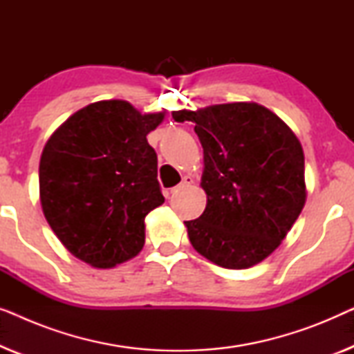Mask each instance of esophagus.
Listing matches in <instances>:
<instances>
[{
	"label": "esophagus",
	"instance_id": "esophagus-1",
	"mask_svg": "<svg viewBox=\"0 0 354 354\" xmlns=\"http://www.w3.org/2000/svg\"><path fill=\"white\" fill-rule=\"evenodd\" d=\"M192 183H193V178H192L190 176H187V177H183V178H182V182H180V183H178V185H177V187H174L171 192H172V193H174V192H180V190H183V188L190 187V185H192Z\"/></svg>",
	"mask_w": 354,
	"mask_h": 354
}]
</instances>
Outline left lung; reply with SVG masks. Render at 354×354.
Masks as SVG:
<instances>
[{
  "label": "left lung",
  "mask_w": 354,
  "mask_h": 354,
  "mask_svg": "<svg viewBox=\"0 0 354 354\" xmlns=\"http://www.w3.org/2000/svg\"><path fill=\"white\" fill-rule=\"evenodd\" d=\"M192 120L203 147L206 209L185 221L198 253L225 269H248L268 258L306 203L304 154L297 135L258 103L176 111Z\"/></svg>",
  "instance_id": "left-lung-1"
}]
</instances>
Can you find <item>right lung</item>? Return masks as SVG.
Returning a JSON list of instances; mask_svg holds the SVG:
<instances>
[{
	"label": "right lung",
	"mask_w": 354,
	"mask_h": 354,
	"mask_svg": "<svg viewBox=\"0 0 354 354\" xmlns=\"http://www.w3.org/2000/svg\"><path fill=\"white\" fill-rule=\"evenodd\" d=\"M162 119L122 100L96 101L46 142L38 169L41 209L75 258L109 269L142 251L145 217L164 203L147 140Z\"/></svg>",
	"instance_id": "right-lung-1"
}]
</instances>
